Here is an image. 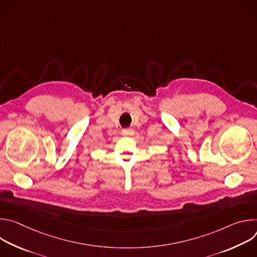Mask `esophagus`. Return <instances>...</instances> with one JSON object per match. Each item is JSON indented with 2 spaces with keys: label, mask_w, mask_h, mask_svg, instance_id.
Here are the masks:
<instances>
[{
  "label": "esophagus",
  "mask_w": 257,
  "mask_h": 257,
  "mask_svg": "<svg viewBox=\"0 0 257 257\" xmlns=\"http://www.w3.org/2000/svg\"><path fill=\"white\" fill-rule=\"evenodd\" d=\"M134 134V130L132 128H124L122 130V135L124 136H132Z\"/></svg>",
  "instance_id": "obj_1"
}]
</instances>
